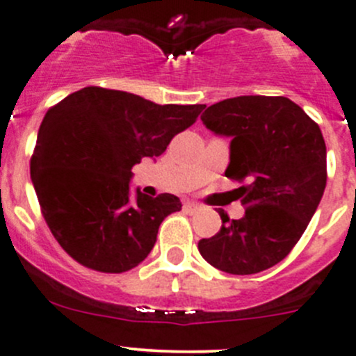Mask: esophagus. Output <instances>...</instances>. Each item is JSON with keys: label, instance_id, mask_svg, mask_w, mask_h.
I'll return each instance as SVG.
<instances>
[{"label": "esophagus", "instance_id": "obj_1", "mask_svg": "<svg viewBox=\"0 0 356 356\" xmlns=\"http://www.w3.org/2000/svg\"><path fill=\"white\" fill-rule=\"evenodd\" d=\"M185 209L188 212H195V211H199L200 205L197 202H192V200H188V202H185Z\"/></svg>", "mask_w": 356, "mask_h": 356}]
</instances>
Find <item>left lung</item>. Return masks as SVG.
<instances>
[{
	"instance_id": "left-lung-1",
	"label": "left lung",
	"mask_w": 356,
	"mask_h": 356,
	"mask_svg": "<svg viewBox=\"0 0 356 356\" xmlns=\"http://www.w3.org/2000/svg\"><path fill=\"white\" fill-rule=\"evenodd\" d=\"M205 128L229 137L226 177L240 183L247 205L199 241L200 255L229 274H255L281 262L302 238L324 195L325 142L305 111L288 97L240 96L205 108Z\"/></svg>"
}]
</instances>
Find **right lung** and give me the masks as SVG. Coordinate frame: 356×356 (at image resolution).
<instances>
[{"instance_id":"right-lung-1","label":"right lung","mask_w":356,"mask_h":356,"mask_svg":"<svg viewBox=\"0 0 356 356\" xmlns=\"http://www.w3.org/2000/svg\"><path fill=\"white\" fill-rule=\"evenodd\" d=\"M202 108L86 87L46 113L31 178L44 219L70 257L118 274L151 254L161 222L181 202L171 193L152 199L140 188L131 195V168L161 156Z\"/></svg>"}]
</instances>
